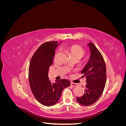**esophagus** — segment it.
<instances>
[{"mask_svg": "<svg viewBox=\"0 0 126 126\" xmlns=\"http://www.w3.org/2000/svg\"><path fill=\"white\" fill-rule=\"evenodd\" d=\"M70 85L71 86H72V87H76V86H78V84L77 83H74V82H70Z\"/></svg>", "mask_w": 126, "mask_h": 126, "instance_id": "obj_1", "label": "esophagus"}]
</instances>
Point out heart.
Masks as SVG:
<instances>
[{
	"mask_svg": "<svg viewBox=\"0 0 126 126\" xmlns=\"http://www.w3.org/2000/svg\"><path fill=\"white\" fill-rule=\"evenodd\" d=\"M66 50L69 53L71 58L80 59L85 54V50L82 47L78 45H72L66 47ZM58 54V51L55 54V57Z\"/></svg>",
	"mask_w": 126,
	"mask_h": 126,
	"instance_id": "heart-1",
	"label": "heart"
}]
</instances>
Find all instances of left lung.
Masks as SVG:
<instances>
[{
    "instance_id": "8db88e82",
    "label": "left lung",
    "mask_w": 126,
    "mask_h": 126,
    "mask_svg": "<svg viewBox=\"0 0 126 126\" xmlns=\"http://www.w3.org/2000/svg\"><path fill=\"white\" fill-rule=\"evenodd\" d=\"M90 55L89 59L81 73L86 80L85 93L77 97V101L83 106H90L96 102L104 90L106 82V67L101 53L91 43L88 44Z\"/></svg>"
}]
</instances>
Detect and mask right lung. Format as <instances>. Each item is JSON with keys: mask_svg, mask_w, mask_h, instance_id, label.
<instances>
[{"mask_svg": "<svg viewBox=\"0 0 126 126\" xmlns=\"http://www.w3.org/2000/svg\"><path fill=\"white\" fill-rule=\"evenodd\" d=\"M58 46L57 41L42 44L34 53L30 62L28 78L30 88L36 99L46 106L56 104L59 100L63 90L70 85L67 79H61L55 83H51L49 79V67L53 63Z\"/></svg>", "mask_w": 126, "mask_h": 126, "instance_id": "right-lung-1", "label": "right lung"}]
</instances>
